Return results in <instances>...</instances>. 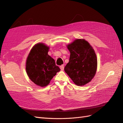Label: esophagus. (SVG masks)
<instances>
[{"mask_svg":"<svg viewBox=\"0 0 123 123\" xmlns=\"http://www.w3.org/2000/svg\"><path fill=\"white\" fill-rule=\"evenodd\" d=\"M60 67V69H61V70H64V66L63 65H62L60 67Z\"/></svg>","mask_w":123,"mask_h":123,"instance_id":"34e87169","label":"esophagus"}]
</instances>
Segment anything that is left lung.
<instances>
[{
  "mask_svg": "<svg viewBox=\"0 0 123 123\" xmlns=\"http://www.w3.org/2000/svg\"><path fill=\"white\" fill-rule=\"evenodd\" d=\"M69 61L65 71L74 83L84 86L94 77L97 69V58L94 50L87 41L79 39L68 45Z\"/></svg>",
  "mask_w": 123,
  "mask_h": 123,
  "instance_id": "obj_1",
  "label": "left lung"
}]
</instances>
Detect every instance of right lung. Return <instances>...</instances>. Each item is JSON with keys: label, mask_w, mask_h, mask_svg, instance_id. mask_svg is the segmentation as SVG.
Returning <instances> with one entry per match:
<instances>
[{"label": "right lung", "mask_w": 123, "mask_h": 123, "mask_svg": "<svg viewBox=\"0 0 123 123\" xmlns=\"http://www.w3.org/2000/svg\"><path fill=\"white\" fill-rule=\"evenodd\" d=\"M49 47L42 43L35 44L26 62V71L33 83L40 87L46 86L61 69L54 59L48 54Z\"/></svg>", "instance_id": "1"}]
</instances>
